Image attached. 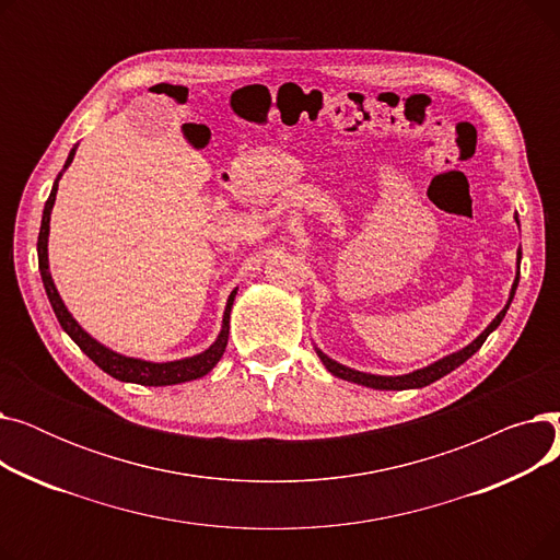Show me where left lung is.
Returning <instances> with one entry per match:
<instances>
[{
    "label": "left lung",
    "mask_w": 560,
    "mask_h": 560,
    "mask_svg": "<svg viewBox=\"0 0 560 560\" xmlns=\"http://www.w3.org/2000/svg\"><path fill=\"white\" fill-rule=\"evenodd\" d=\"M515 222L520 224L517 215H515ZM520 260H522V249L517 252V275H515V281H513V288H511V298H509L506 306H504L502 311H499V315L486 327V331H483L481 336H477L467 347L454 351V354H450V357H445V359H440V361H435V363H431V365H427V368H422V370H416V372H410V374H401V376H381V374H368V372H359V370H351V368H347V365H340L338 361L329 359L327 354H322V351L315 347L317 357H319V361L325 363V368H327L334 376L345 378V381H354V384H359V386H368V388H374V390L424 388V386L433 384V381H438L440 376H445V374H450L452 370H456L458 365H463L472 354H477V351L481 349V345L486 342V338H488L499 325H502V319H504V315H506V311H509V306H511V302H513V295H515L517 283H520Z\"/></svg>",
    "instance_id": "obj_1"
}]
</instances>
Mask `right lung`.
Listing matches in <instances>:
<instances>
[{
	"instance_id": "add662e5",
	"label": "right lung",
	"mask_w": 560,
	"mask_h": 560,
	"mask_svg": "<svg viewBox=\"0 0 560 560\" xmlns=\"http://www.w3.org/2000/svg\"><path fill=\"white\" fill-rule=\"evenodd\" d=\"M77 147H72V152L63 165V172L68 170V165L74 159ZM63 172L56 176V182L51 186L49 199L45 201V211H43V222H40V233H38V270L43 277V285L45 292L49 298V304L56 313L58 325L63 327V331L79 345V349L83 354L91 359L97 368H102L106 374H110L113 378H120L127 381V384H140V386H174V384H186V381L199 378L203 374H209L218 361L222 359L224 349H226V340H229V313L233 306V298H235V290L229 295L226 308H224V317H222V331L218 336V340L201 351L197 357L190 359H182V361H167V363H152V361H142V359H131V357H122L117 354V351L104 347L102 342H97L93 336H88L81 327L79 322L70 315V311L66 308L61 295H58V290L51 281L49 275V260H47V238H49V215L54 209V201H56V190H58V179H61Z\"/></svg>"
}]
</instances>
